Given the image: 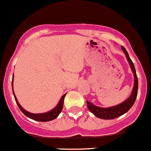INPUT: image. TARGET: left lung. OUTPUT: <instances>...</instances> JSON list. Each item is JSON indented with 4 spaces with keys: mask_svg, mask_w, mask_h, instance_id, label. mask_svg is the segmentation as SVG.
I'll use <instances>...</instances> for the list:
<instances>
[{
    "mask_svg": "<svg viewBox=\"0 0 151 151\" xmlns=\"http://www.w3.org/2000/svg\"><path fill=\"white\" fill-rule=\"evenodd\" d=\"M121 48H122L125 55H126V58H127L128 62H129V65H130L132 71H133L134 76V84L133 90H132L131 96L126 100V101H124L123 102L121 103V104L116 105V106H111V107H99V106H96V105H94L93 103L87 101V105H88V109H89L96 117H97V118H101V119L110 120L121 116V115L125 114L126 112H127L128 111L132 108V106H133L134 104L137 96L138 79L137 77L136 70H135L133 62H132V60H131V58H129V54H128L126 49H125L123 46L121 47Z\"/></svg>",
    "mask_w": 151,
    "mask_h": 151,
    "instance_id": "1",
    "label": "left lung"
}]
</instances>
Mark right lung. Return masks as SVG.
<instances>
[{
    "instance_id": "obj_1",
    "label": "right lung",
    "mask_w": 151,
    "mask_h": 151,
    "mask_svg": "<svg viewBox=\"0 0 151 151\" xmlns=\"http://www.w3.org/2000/svg\"><path fill=\"white\" fill-rule=\"evenodd\" d=\"M13 79H14V74H13ZM12 91H13V94L14 96L15 101H16L17 104L18 106H19V109L22 111V113L24 114L25 115H26L27 117H28L30 119L35 120V121H41V122H47V121H52V120L55 119L59 115V114L61 112L62 109H63V101H64V98L66 94L63 96L60 99V100L59 101L58 104H57V106L54 108L53 109H52L51 111H49L47 112H45V113H40V114H34V113H31V112H29L28 111H26L25 109H24L22 107L20 104H19L18 102L17 99L16 98V96H15L14 92L13 90V80L12 82Z\"/></svg>"
}]
</instances>
